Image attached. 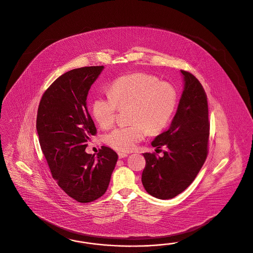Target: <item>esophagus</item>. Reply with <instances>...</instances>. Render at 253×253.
Returning a JSON list of instances; mask_svg holds the SVG:
<instances>
[{"label": "esophagus", "instance_id": "1", "mask_svg": "<svg viewBox=\"0 0 253 253\" xmlns=\"http://www.w3.org/2000/svg\"><path fill=\"white\" fill-rule=\"evenodd\" d=\"M128 157V154L127 153H124V152H119V158L120 159H123V158Z\"/></svg>", "mask_w": 253, "mask_h": 253}]
</instances>
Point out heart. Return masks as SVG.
I'll list each match as a JSON object with an SVG mask.
<instances>
[{
    "label": "heart",
    "mask_w": 253,
    "mask_h": 253,
    "mask_svg": "<svg viewBox=\"0 0 253 253\" xmlns=\"http://www.w3.org/2000/svg\"><path fill=\"white\" fill-rule=\"evenodd\" d=\"M107 94L96 96L91 112L97 123L107 128L120 108L131 105L128 125H120L105 135V143L119 151L136 148L148 131L155 134L170 122L177 103V93L170 83L147 73H134L115 80Z\"/></svg>",
    "instance_id": "obj_1"
}]
</instances>
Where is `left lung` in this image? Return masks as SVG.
<instances>
[{
	"label": "left lung",
	"mask_w": 253,
	"mask_h": 253,
	"mask_svg": "<svg viewBox=\"0 0 253 253\" xmlns=\"http://www.w3.org/2000/svg\"><path fill=\"white\" fill-rule=\"evenodd\" d=\"M184 90L168 130L151 143L167 148L164 156L144 153L146 166L142 183L150 195L171 199L185 191L195 179L209 153V105L206 91L192 73L181 70Z\"/></svg>",
	"instance_id": "8db88e82"
}]
</instances>
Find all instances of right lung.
<instances>
[{
    "label": "right lung",
    "mask_w": 253,
    "mask_h": 253,
    "mask_svg": "<svg viewBox=\"0 0 253 253\" xmlns=\"http://www.w3.org/2000/svg\"><path fill=\"white\" fill-rule=\"evenodd\" d=\"M103 69L87 66L61 75L44 91L37 111L39 143L52 177L79 203L105 194L118 161V154L105 146L97 157L85 151L97 132L87 111V92Z\"/></svg>",
    "instance_id": "right-lung-1"
}]
</instances>
